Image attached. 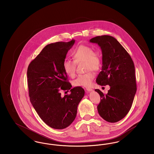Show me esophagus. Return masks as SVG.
Segmentation results:
<instances>
[{
	"label": "esophagus",
	"instance_id": "34e87169",
	"mask_svg": "<svg viewBox=\"0 0 154 154\" xmlns=\"http://www.w3.org/2000/svg\"><path fill=\"white\" fill-rule=\"evenodd\" d=\"M86 89H87V91L88 92H90V91H93V89H91V88H86Z\"/></svg>",
	"mask_w": 154,
	"mask_h": 154
}]
</instances>
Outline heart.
I'll return each instance as SVG.
<instances>
[{"instance_id":"obj_1","label":"heart","mask_w":154,"mask_h":154,"mask_svg":"<svg viewBox=\"0 0 154 154\" xmlns=\"http://www.w3.org/2000/svg\"><path fill=\"white\" fill-rule=\"evenodd\" d=\"M74 60L66 59L63 63V67L66 74L73 77L75 74V63L84 62L87 71L98 70L102 63V59L98 52H94V50L87 45H80L72 52ZM95 74L92 72H89L84 74L79 75L74 81L73 84L75 87H89L92 84Z\"/></svg>"}]
</instances>
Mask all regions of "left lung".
Listing matches in <instances>:
<instances>
[{
	"instance_id": "8db88e82",
	"label": "left lung",
	"mask_w": 154,
	"mask_h": 154,
	"mask_svg": "<svg viewBox=\"0 0 154 154\" xmlns=\"http://www.w3.org/2000/svg\"><path fill=\"white\" fill-rule=\"evenodd\" d=\"M89 42L100 47L102 53V71L96 78L100 85H110L108 93L100 96L97 111L105 121L117 122L127 115L136 92L135 68L130 55L114 37L103 35L91 38Z\"/></svg>"
}]
</instances>
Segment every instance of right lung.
<instances>
[{
  "mask_svg": "<svg viewBox=\"0 0 154 154\" xmlns=\"http://www.w3.org/2000/svg\"><path fill=\"white\" fill-rule=\"evenodd\" d=\"M75 40L47 45L28 67L30 100L37 113L52 128L63 129L75 119L77 107L85 91L80 87L72 89L63 63ZM61 90L71 94L62 97Z\"/></svg>",
  "mask_w": 154,
  "mask_h": 154,
  "instance_id": "obj_1",
  "label": "right lung"
}]
</instances>
